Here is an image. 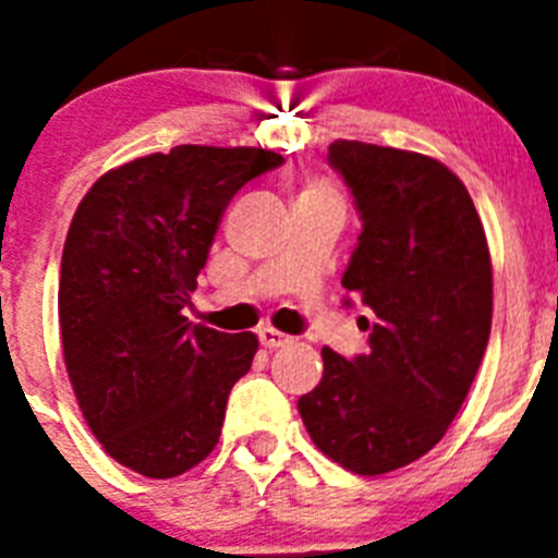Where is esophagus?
I'll return each instance as SVG.
<instances>
[{
  "instance_id": "esophagus-1",
  "label": "esophagus",
  "mask_w": 558,
  "mask_h": 558,
  "mask_svg": "<svg viewBox=\"0 0 558 558\" xmlns=\"http://www.w3.org/2000/svg\"><path fill=\"white\" fill-rule=\"evenodd\" d=\"M259 343H263L265 349H279V347H288V343H293V338H290V335H282L279 329H274V327H265V329H259Z\"/></svg>"
}]
</instances>
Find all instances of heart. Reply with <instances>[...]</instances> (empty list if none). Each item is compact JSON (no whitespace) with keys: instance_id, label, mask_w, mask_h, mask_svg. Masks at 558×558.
<instances>
[{"instance_id":"1","label":"heart","mask_w":558,"mask_h":558,"mask_svg":"<svg viewBox=\"0 0 558 558\" xmlns=\"http://www.w3.org/2000/svg\"><path fill=\"white\" fill-rule=\"evenodd\" d=\"M310 192H335V190H332V184H327L324 179H313V181H307V184H304L302 195H310Z\"/></svg>"}]
</instances>
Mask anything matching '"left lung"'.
<instances>
[{
  "instance_id": "8db88e82",
  "label": "left lung",
  "mask_w": 558,
  "mask_h": 558,
  "mask_svg": "<svg viewBox=\"0 0 558 558\" xmlns=\"http://www.w3.org/2000/svg\"><path fill=\"white\" fill-rule=\"evenodd\" d=\"M329 165L363 220L340 284L377 322L363 318L366 354L322 349L324 377L299 413L343 470L386 475L430 452L470 393L492 332V256L470 192L441 161L338 140Z\"/></svg>"
}]
</instances>
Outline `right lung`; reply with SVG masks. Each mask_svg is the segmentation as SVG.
<instances>
[{
	"label": "right lung",
	"mask_w": 558,
	"mask_h": 558,
	"mask_svg": "<svg viewBox=\"0 0 558 558\" xmlns=\"http://www.w3.org/2000/svg\"><path fill=\"white\" fill-rule=\"evenodd\" d=\"M263 147L179 145L108 170L77 206L61 256L63 363L102 450L145 477H175L220 438L256 335L184 315L226 206L282 165Z\"/></svg>",
	"instance_id": "obj_1"
}]
</instances>
